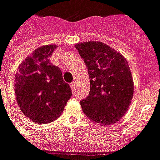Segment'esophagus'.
Masks as SVG:
<instances>
[{
  "label": "esophagus",
  "instance_id": "1",
  "mask_svg": "<svg viewBox=\"0 0 160 160\" xmlns=\"http://www.w3.org/2000/svg\"><path fill=\"white\" fill-rule=\"evenodd\" d=\"M70 87H71V89H72V92H74V89H75V82H71L70 83Z\"/></svg>",
  "mask_w": 160,
  "mask_h": 160
}]
</instances>
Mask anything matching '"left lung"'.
Segmentation results:
<instances>
[{
  "instance_id": "left-lung-1",
  "label": "left lung",
  "mask_w": 160,
  "mask_h": 160,
  "mask_svg": "<svg viewBox=\"0 0 160 160\" xmlns=\"http://www.w3.org/2000/svg\"><path fill=\"white\" fill-rule=\"evenodd\" d=\"M75 48L86 64L90 92L80 101L89 119L101 125L123 117L133 95V82L126 58L104 43L87 42Z\"/></svg>"
}]
</instances>
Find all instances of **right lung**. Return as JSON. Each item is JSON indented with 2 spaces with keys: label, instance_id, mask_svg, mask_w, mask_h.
<instances>
[{
  "label": "right lung",
  "instance_id": "1",
  "mask_svg": "<svg viewBox=\"0 0 160 160\" xmlns=\"http://www.w3.org/2000/svg\"><path fill=\"white\" fill-rule=\"evenodd\" d=\"M56 45L37 48L18 68L15 93L22 112L37 123H48L60 117L72 97L60 68L50 62Z\"/></svg>",
  "mask_w": 160,
  "mask_h": 160
}]
</instances>
